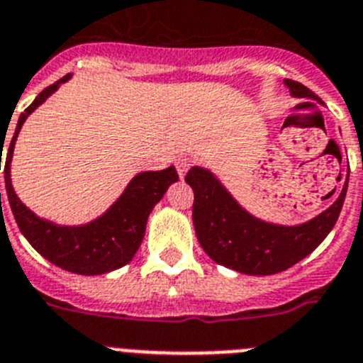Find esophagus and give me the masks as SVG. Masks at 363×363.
I'll use <instances>...</instances> for the list:
<instances>
[{"label": "esophagus", "mask_w": 363, "mask_h": 363, "mask_svg": "<svg viewBox=\"0 0 363 363\" xmlns=\"http://www.w3.org/2000/svg\"><path fill=\"white\" fill-rule=\"evenodd\" d=\"M189 167H191V160H187V157H179V160L176 161V169H178L179 178H184L185 172L189 170Z\"/></svg>", "instance_id": "34e87169"}]
</instances>
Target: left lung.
<instances>
[{"label": "left lung", "mask_w": 363, "mask_h": 363, "mask_svg": "<svg viewBox=\"0 0 363 363\" xmlns=\"http://www.w3.org/2000/svg\"><path fill=\"white\" fill-rule=\"evenodd\" d=\"M284 84L294 97L318 101L301 82L284 79ZM185 182L194 191L193 224L203 252L216 264L247 275L279 274L311 255L336 224L349 184L345 179L340 196L315 218L299 225H277L262 222L242 209L207 169L193 167Z\"/></svg>", "instance_id": "1"}]
</instances>
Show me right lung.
Returning <instances> with one entry per match:
<instances>
[{"label": "right lung", "mask_w": 363, "mask_h": 363, "mask_svg": "<svg viewBox=\"0 0 363 363\" xmlns=\"http://www.w3.org/2000/svg\"><path fill=\"white\" fill-rule=\"evenodd\" d=\"M69 77L71 75L62 77L55 84L48 86L18 119L16 132L12 135V141L7 148L5 169H3L5 189H7L9 203H11L18 228L40 255L71 274L101 275L117 270L134 259L135 252L143 242L148 215L167 193L169 185L178 182V172L174 167L139 172L125 189V193L117 198V202L104 215L84 225L52 224L27 209L16 196L11 184V160L16 138L27 117L51 93L57 91L62 82L69 80ZM3 145L5 141L1 139L0 157L3 154Z\"/></svg>", "instance_id": "right-lung-1"}]
</instances>
